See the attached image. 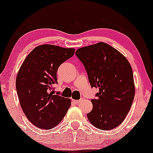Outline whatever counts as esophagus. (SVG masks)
<instances>
[{
    "instance_id": "34e87169",
    "label": "esophagus",
    "mask_w": 153,
    "mask_h": 153,
    "mask_svg": "<svg viewBox=\"0 0 153 153\" xmlns=\"http://www.w3.org/2000/svg\"><path fill=\"white\" fill-rule=\"evenodd\" d=\"M80 100H72V102H74V103H75V104H78L79 102H80Z\"/></svg>"
}]
</instances>
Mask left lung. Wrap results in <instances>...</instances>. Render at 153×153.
<instances>
[{
    "instance_id": "obj_1",
    "label": "left lung",
    "mask_w": 153,
    "mask_h": 153,
    "mask_svg": "<svg viewBox=\"0 0 153 153\" xmlns=\"http://www.w3.org/2000/svg\"><path fill=\"white\" fill-rule=\"evenodd\" d=\"M76 56L83 63L92 87L99 88L87 114L90 123L101 130L117 127L127 116L134 97L131 65L114 48L105 42L79 48Z\"/></svg>"
}]
</instances>
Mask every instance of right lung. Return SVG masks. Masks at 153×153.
Returning <instances> with one entry per match:
<instances>
[{"mask_svg":"<svg viewBox=\"0 0 153 153\" xmlns=\"http://www.w3.org/2000/svg\"><path fill=\"white\" fill-rule=\"evenodd\" d=\"M75 52L53 45H42L30 53L17 74L16 87L20 105L32 124L51 129L61 121L71 106V100L54 95L58 68Z\"/></svg>","mask_w":153,"mask_h":153,"instance_id":"add662e5","label":"right lung"}]
</instances>
